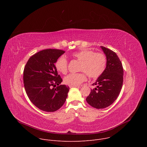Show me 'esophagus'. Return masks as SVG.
Masks as SVG:
<instances>
[{
  "label": "esophagus",
  "mask_w": 147,
  "mask_h": 147,
  "mask_svg": "<svg viewBox=\"0 0 147 147\" xmlns=\"http://www.w3.org/2000/svg\"><path fill=\"white\" fill-rule=\"evenodd\" d=\"M69 87L70 88H73V87H78L79 86H73V85H69Z\"/></svg>",
  "instance_id": "esophagus-1"
}]
</instances>
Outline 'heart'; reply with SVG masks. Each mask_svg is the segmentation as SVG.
Returning a JSON list of instances; mask_svg holds the SVG:
<instances>
[{"instance_id": "heart-1", "label": "heart", "mask_w": 147, "mask_h": 147, "mask_svg": "<svg viewBox=\"0 0 147 147\" xmlns=\"http://www.w3.org/2000/svg\"><path fill=\"white\" fill-rule=\"evenodd\" d=\"M71 57L79 61L76 73H70L64 78L66 84L78 86L86 81L87 75L90 78H96L100 76L107 66V56L101 52H95L89 49H82L72 53ZM56 69L62 74H66L68 70V61L64 56L59 57L55 63Z\"/></svg>"}]
</instances>
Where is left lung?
<instances>
[{"label": "left lung", "mask_w": 147, "mask_h": 147, "mask_svg": "<svg viewBox=\"0 0 147 147\" xmlns=\"http://www.w3.org/2000/svg\"><path fill=\"white\" fill-rule=\"evenodd\" d=\"M107 57V66L103 73L98 77L92 86L86 100L96 109L105 108L118 97L123 82V68L121 62L113 51L101 46Z\"/></svg>", "instance_id": "left-lung-1"}]
</instances>
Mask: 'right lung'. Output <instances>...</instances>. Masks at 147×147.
Here are the masks:
<instances>
[{
  "label": "right lung",
  "instance_id": "1",
  "mask_svg": "<svg viewBox=\"0 0 147 147\" xmlns=\"http://www.w3.org/2000/svg\"><path fill=\"white\" fill-rule=\"evenodd\" d=\"M65 52L56 49L40 51L30 57L24 67L23 81L26 92L34 105L43 111H56L67 97L69 87L60 85L62 79L57 74L54 65Z\"/></svg>",
  "mask_w": 147,
  "mask_h": 147
}]
</instances>
